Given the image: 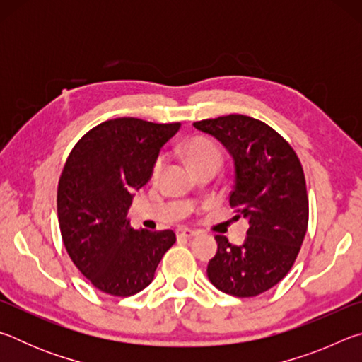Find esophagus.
<instances>
[{"label":"esophagus","instance_id":"1","mask_svg":"<svg viewBox=\"0 0 362 362\" xmlns=\"http://www.w3.org/2000/svg\"><path fill=\"white\" fill-rule=\"evenodd\" d=\"M175 235H177V238H194L198 233L193 230H188V228H177Z\"/></svg>","mask_w":362,"mask_h":362}]
</instances>
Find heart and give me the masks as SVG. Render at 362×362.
<instances>
[{
  "label": "heart",
  "mask_w": 362,
  "mask_h": 362,
  "mask_svg": "<svg viewBox=\"0 0 362 362\" xmlns=\"http://www.w3.org/2000/svg\"><path fill=\"white\" fill-rule=\"evenodd\" d=\"M183 155H185L189 166L194 170L207 166V164H218L222 163V151L218 146L207 137H192L183 145ZM164 166V156L156 158L151 168V177L158 179Z\"/></svg>",
  "instance_id": "1"
}]
</instances>
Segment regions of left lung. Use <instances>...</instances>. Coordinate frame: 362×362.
<instances>
[{
	"mask_svg": "<svg viewBox=\"0 0 362 362\" xmlns=\"http://www.w3.org/2000/svg\"><path fill=\"white\" fill-rule=\"evenodd\" d=\"M216 137L235 161L230 206L249 220L247 238L233 246L217 235L207 278L218 291L255 297L283 279L296 262L308 226V196L300 159L263 121L226 115L193 122Z\"/></svg>",
	"mask_w": 362,
	"mask_h": 362,
	"instance_id": "8db88e82",
	"label": "left lung"
}]
</instances>
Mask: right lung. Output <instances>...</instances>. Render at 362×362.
Masks as SVG:
<instances>
[{"label": "right lung", "instance_id": "right-lung-1", "mask_svg": "<svg viewBox=\"0 0 362 362\" xmlns=\"http://www.w3.org/2000/svg\"><path fill=\"white\" fill-rule=\"evenodd\" d=\"M180 122L139 118L102 122L78 140L57 187L64 246L97 289L129 297L148 286L158 263L175 243L173 230H134L127 220L134 192L151 177L161 146Z\"/></svg>", "mask_w": 362, "mask_h": 362}]
</instances>
